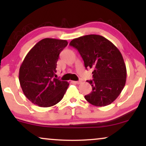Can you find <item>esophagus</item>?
<instances>
[{"mask_svg":"<svg viewBox=\"0 0 146 146\" xmlns=\"http://www.w3.org/2000/svg\"><path fill=\"white\" fill-rule=\"evenodd\" d=\"M81 82H82V81H80V80H79V81H74V83L77 84H80Z\"/></svg>","mask_w":146,"mask_h":146,"instance_id":"obj_1","label":"esophagus"}]
</instances>
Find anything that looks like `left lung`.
I'll return each mask as SVG.
<instances>
[{
  "label": "left lung",
  "instance_id": "obj_1",
  "mask_svg": "<svg viewBox=\"0 0 146 146\" xmlns=\"http://www.w3.org/2000/svg\"><path fill=\"white\" fill-rule=\"evenodd\" d=\"M70 46L82 58L86 68H92V91L84 98L96 106L110 104L118 97L126 81L122 55L110 41L100 35H90L73 39Z\"/></svg>",
  "mask_w": 146,
  "mask_h": 146
}]
</instances>
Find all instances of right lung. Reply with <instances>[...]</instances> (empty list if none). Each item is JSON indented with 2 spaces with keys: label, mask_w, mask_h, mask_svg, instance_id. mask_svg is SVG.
Returning <instances> with one entry per match:
<instances>
[{
  "label": "right lung",
  "mask_w": 146,
  "mask_h": 146,
  "mask_svg": "<svg viewBox=\"0 0 146 146\" xmlns=\"http://www.w3.org/2000/svg\"><path fill=\"white\" fill-rule=\"evenodd\" d=\"M65 40L44 38L29 52L19 70V82L25 96L40 107H50L62 99L69 83L55 78L59 54Z\"/></svg>",
  "instance_id": "obj_1"
}]
</instances>
